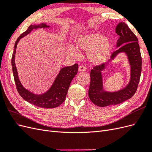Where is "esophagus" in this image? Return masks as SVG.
<instances>
[{
    "label": "esophagus",
    "mask_w": 152,
    "mask_h": 152,
    "mask_svg": "<svg viewBox=\"0 0 152 152\" xmlns=\"http://www.w3.org/2000/svg\"><path fill=\"white\" fill-rule=\"evenodd\" d=\"M86 70V66H83V65H80L79 67V72H85Z\"/></svg>",
    "instance_id": "obj_1"
}]
</instances>
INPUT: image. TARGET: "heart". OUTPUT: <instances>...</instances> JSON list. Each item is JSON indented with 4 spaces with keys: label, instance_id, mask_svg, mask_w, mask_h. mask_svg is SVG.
<instances>
[{
    "label": "heart",
    "instance_id": "1",
    "mask_svg": "<svg viewBox=\"0 0 152 152\" xmlns=\"http://www.w3.org/2000/svg\"><path fill=\"white\" fill-rule=\"evenodd\" d=\"M77 47L87 53V59L93 65H99L107 60L112 48L110 40L99 33L86 34L80 35L77 41ZM70 53L75 56H79V52L72 46Z\"/></svg>",
    "mask_w": 152,
    "mask_h": 152
}]
</instances>
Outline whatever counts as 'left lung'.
<instances>
[{
	"mask_svg": "<svg viewBox=\"0 0 152 152\" xmlns=\"http://www.w3.org/2000/svg\"><path fill=\"white\" fill-rule=\"evenodd\" d=\"M115 30L119 35L117 43V47L119 48L112 53L111 59L121 52H125L127 54L131 66V80L129 84L125 88L115 93L103 92L101 71L104 69L105 64L103 63L94 66L90 73L89 97L94 104L101 107L118 104L130 99L136 92L140 80L142 59L137 42L138 39L124 22L117 26Z\"/></svg>",
	"mask_w": 152,
	"mask_h": 152,
	"instance_id": "left-lung-1",
	"label": "left lung"
}]
</instances>
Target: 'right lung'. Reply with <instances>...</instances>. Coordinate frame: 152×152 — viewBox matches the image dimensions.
Segmentation results:
<instances>
[{
	"label": "right lung",
	"instance_id": "right-lung-1",
	"mask_svg": "<svg viewBox=\"0 0 152 152\" xmlns=\"http://www.w3.org/2000/svg\"><path fill=\"white\" fill-rule=\"evenodd\" d=\"M49 27L44 23L39 25H30L25 31L22 33L16 40L14 52L11 58V64L13 72L14 79L16 84V89L21 97L24 99L27 102L36 106V107L44 108H53L59 107V105L65 102L69 86L71 83L73 77L77 75L78 72V64L75 63L71 66H66L63 68L59 72L58 77L55 80L54 84L50 89L42 95L37 96L32 94L28 91L25 89L22 86L21 82L18 79L17 70L15 66V57L17 44L23 37L28 34L33 30L37 28H45Z\"/></svg>",
	"mask_w": 152,
	"mask_h": 152
}]
</instances>
